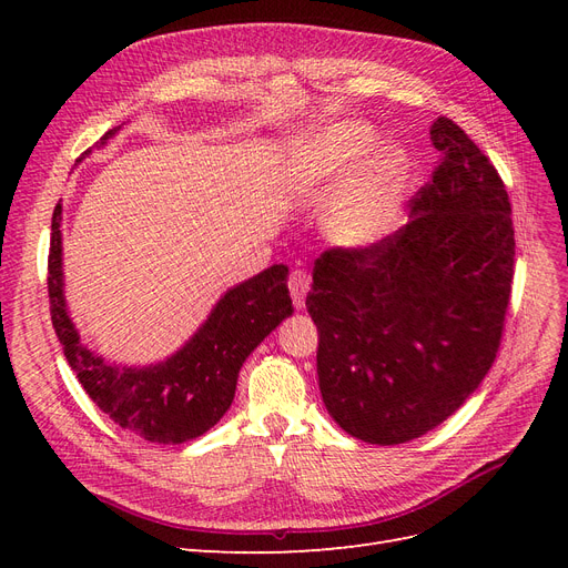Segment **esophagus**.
<instances>
[{"label":"esophagus","instance_id":"34e87169","mask_svg":"<svg viewBox=\"0 0 568 568\" xmlns=\"http://www.w3.org/2000/svg\"><path fill=\"white\" fill-rule=\"evenodd\" d=\"M307 288H311V274L303 272V270L291 272V277H288V291H291V298H294V305L298 307V311L305 305Z\"/></svg>","mask_w":568,"mask_h":568}]
</instances>
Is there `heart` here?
<instances>
[{
    "mask_svg": "<svg viewBox=\"0 0 568 568\" xmlns=\"http://www.w3.org/2000/svg\"><path fill=\"white\" fill-rule=\"evenodd\" d=\"M365 120H343L307 132L288 146L282 184L305 201H324L322 234L346 253L379 248L398 230L407 184L400 146H379ZM371 156L367 158L366 153Z\"/></svg>",
    "mask_w": 568,
    "mask_h": 568,
    "instance_id": "b5f03b06",
    "label": "heart"
}]
</instances>
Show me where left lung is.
I'll use <instances>...</instances> for the list:
<instances>
[{
  "instance_id": "8db88e82",
  "label": "left lung",
  "mask_w": 568,
  "mask_h": 568,
  "mask_svg": "<svg viewBox=\"0 0 568 568\" xmlns=\"http://www.w3.org/2000/svg\"><path fill=\"white\" fill-rule=\"evenodd\" d=\"M432 142L443 159L407 225L367 253H322L305 298L324 407L372 445L415 440L455 415L493 365L509 305L507 189L453 120H434Z\"/></svg>"
}]
</instances>
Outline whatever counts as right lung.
<instances>
[{"label":"right lung","mask_w":568,"mask_h":568,"mask_svg":"<svg viewBox=\"0 0 568 568\" xmlns=\"http://www.w3.org/2000/svg\"><path fill=\"white\" fill-rule=\"evenodd\" d=\"M120 125L101 136L104 146ZM92 149L82 153L90 156ZM78 159V161H82ZM61 203L51 217L49 311L51 324L82 388L97 407L128 432L151 443H186L203 436L230 409L246 357L282 320L294 315L288 296V267L272 265L227 288L182 348L161 363L128 367L90 351L68 313L63 284Z\"/></svg>","instance_id":"1"}]
</instances>
